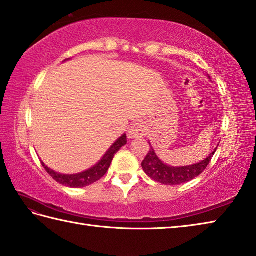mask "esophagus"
Returning a JSON list of instances; mask_svg holds the SVG:
<instances>
[{
	"label": "esophagus",
	"instance_id": "esophagus-1",
	"mask_svg": "<svg viewBox=\"0 0 256 256\" xmlns=\"http://www.w3.org/2000/svg\"><path fill=\"white\" fill-rule=\"evenodd\" d=\"M146 132V129L144 124L142 122H137V124H134L132 128L129 129V137L130 138H142L144 136Z\"/></svg>",
	"mask_w": 256,
	"mask_h": 256
}]
</instances>
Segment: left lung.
<instances>
[{
    "label": "left lung",
    "instance_id": "1",
    "mask_svg": "<svg viewBox=\"0 0 256 256\" xmlns=\"http://www.w3.org/2000/svg\"><path fill=\"white\" fill-rule=\"evenodd\" d=\"M216 149L218 147L210 156H208V157H206L204 160H202L199 164L186 166H171L164 164L162 161L157 157L154 148L151 147L150 144L149 152L146 156V158L142 162V166L144 174L150 176L152 180L166 186H178L186 184V182H189L192 179L196 178L198 176H200L202 172L206 170L208 164H210V161L213 157V154H216Z\"/></svg>",
    "mask_w": 256,
    "mask_h": 256
}]
</instances>
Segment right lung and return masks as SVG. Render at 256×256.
<instances>
[{
	"label": "right lung",
	"mask_w": 256,
	"mask_h": 256,
	"mask_svg": "<svg viewBox=\"0 0 256 256\" xmlns=\"http://www.w3.org/2000/svg\"><path fill=\"white\" fill-rule=\"evenodd\" d=\"M126 144H127V136L122 134V137L108 149L107 152L104 154V157L97 164L92 166L90 169L82 172V174H58V172H55L54 170L50 169L48 166L44 164V162H42V166H44V169L52 176V178H53L56 182H58V184L66 186H70V188H84L94 184V182L98 181L99 179H102V176L106 174L109 166H110L114 156L116 154L117 151Z\"/></svg>",
	"instance_id": "1"
}]
</instances>
